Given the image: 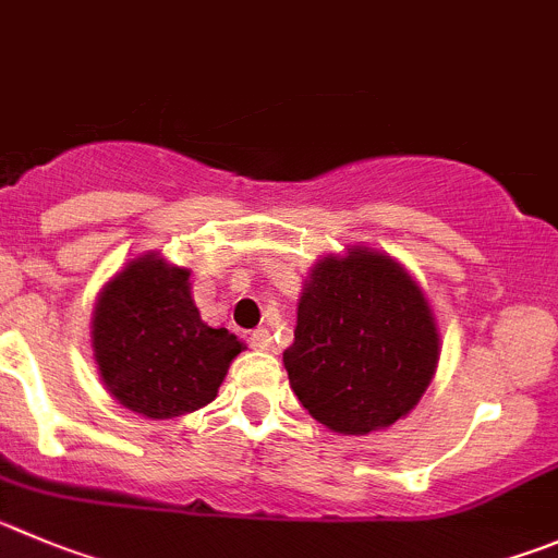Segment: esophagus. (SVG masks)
<instances>
[{"instance_id":"esophagus-1","label":"esophagus","mask_w":558,"mask_h":558,"mask_svg":"<svg viewBox=\"0 0 558 558\" xmlns=\"http://www.w3.org/2000/svg\"><path fill=\"white\" fill-rule=\"evenodd\" d=\"M250 347H253V350H272V332L269 330H264V327H258V330H253L250 332Z\"/></svg>"}]
</instances>
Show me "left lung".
I'll use <instances>...</instances> for the list:
<instances>
[{
  "label": "left lung",
  "mask_w": 558,
  "mask_h": 558,
  "mask_svg": "<svg viewBox=\"0 0 558 558\" xmlns=\"http://www.w3.org/2000/svg\"><path fill=\"white\" fill-rule=\"evenodd\" d=\"M437 343L415 280L390 255L361 247L314 267L283 366L319 424L368 435L418 404L435 374Z\"/></svg>",
  "instance_id": "obj_1"
}]
</instances>
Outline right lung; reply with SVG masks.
<instances>
[{"label": "right lung", "mask_w": 558, "mask_h": 558, "mask_svg": "<svg viewBox=\"0 0 558 558\" xmlns=\"http://www.w3.org/2000/svg\"><path fill=\"white\" fill-rule=\"evenodd\" d=\"M242 341L201 319L190 272L145 255L114 275L93 319L98 374L123 408L175 418L217 397Z\"/></svg>", "instance_id": "1"}]
</instances>
